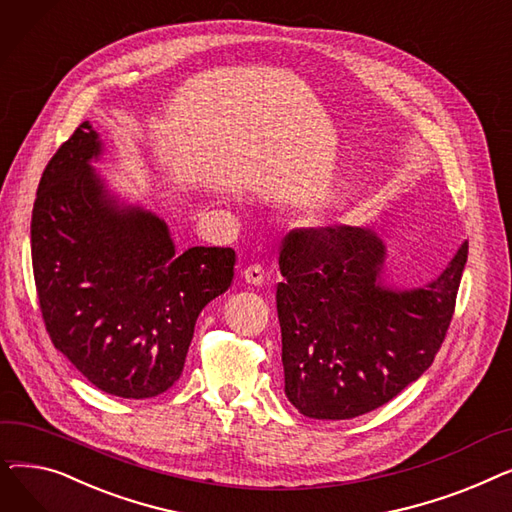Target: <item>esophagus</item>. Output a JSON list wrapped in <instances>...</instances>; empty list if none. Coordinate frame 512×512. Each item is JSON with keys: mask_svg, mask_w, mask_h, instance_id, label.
Listing matches in <instances>:
<instances>
[{"mask_svg": "<svg viewBox=\"0 0 512 512\" xmlns=\"http://www.w3.org/2000/svg\"><path fill=\"white\" fill-rule=\"evenodd\" d=\"M242 278H245L249 284L253 286H259L265 282V270L261 263H253V265H247L245 270H242Z\"/></svg>", "mask_w": 512, "mask_h": 512, "instance_id": "1", "label": "esophagus"}]
</instances>
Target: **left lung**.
<instances>
[{
    "label": "left lung",
    "instance_id": "obj_1",
    "mask_svg": "<svg viewBox=\"0 0 512 512\" xmlns=\"http://www.w3.org/2000/svg\"><path fill=\"white\" fill-rule=\"evenodd\" d=\"M417 288L384 282V242L355 226L301 228L282 240L276 290L284 392L305 417L353 419L386 405L434 363L467 263Z\"/></svg>",
    "mask_w": 512,
    "mask_h": 512
}]
</instances>
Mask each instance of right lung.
I'll return each instance as SVG.
<instances>
[{
	"instance_id": "right-lung-1",
	"label": "right lung",
	"mask_w": 512,
	"mask_h": 512,
	"mask_svg": "<svg viewBox=\"0 0 512 512\" xmlns=\"http://www.w3.org/2000/svg\"><path fill=\"white\" fill-rule=\"evenodd\" d=\"M89 122L49 159L31 220L33 274L53 346L99 390L151 398L184 369L197 317L234 278L230 247L176 253L166 222L120 205L91 168Z\"/></svg>"
}]
</instances>
